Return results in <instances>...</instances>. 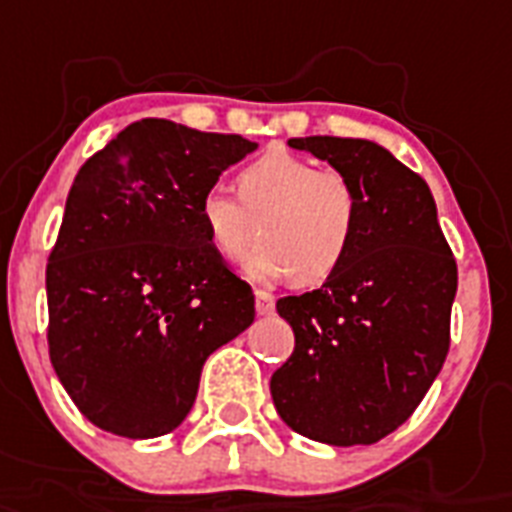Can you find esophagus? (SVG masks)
Instances as JSON below:
<instances>
[{"label": "esophagus", "mask_w": 512, "mask_h": 512, "mask_svg": "<svg viewBox=\"0 0 512 512\" xmlns=\"http://www.w3.org/2000/svg\"><path fill=\"white\" fill-rule=\"evenodd\" d=\"M255 308L260 316H268V313H273V297L268 295V292H263V289H257L255 292Z\"/></svg>", "instance_id": "34e87169"}]
</instances>
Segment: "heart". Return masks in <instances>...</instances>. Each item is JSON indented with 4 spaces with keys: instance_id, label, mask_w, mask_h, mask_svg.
Here are the masks:
<instances>
[{
    "instance_id": "1",
    "label": "heart",
    "mask_w": 512,
    "mask_h": 512,
    "mask_svg": "<svg viewBox=\"0 0 512 512\" xmlns=\"http://www.w3.org/2000/svg\"><path fill=\"white\" fill-rule=\"evenodd\" d=\"M199 220L209 247L228 263L239 260L260 233L249 257L257 279L289 276L321 284L348 260L361 225V196L345 172L316 167L305 156L268 151L236 175V199L207 188Z\"/></svg>"
}]
</instances>
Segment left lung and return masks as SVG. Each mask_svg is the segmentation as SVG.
Listing matches in <instances>:
<instances>
[{"instance_id":"1","label":"left lung","mask_w":512,"mask_h":512,"mask_svg":"<svg viewBox=\"0 0 512 512\" xmlns=\"http://www.w3.org/2000/svg\"><path fill=\"white\" fill-rule=\"evenodd\" d=\"M353 180L356 244L319 289L281 297L295 350L273 372L276 412L305 438L366 446L404 425L449 353L457 263L428 183L377 143L292 138Z\"/></svg>"}]
</instances>
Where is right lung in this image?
<instances>
[{"instance_id":"1","label":"right lung","mask_w":512,"mask_h":512,"mask_svg":"<svg viewBox=\"0 0 512 512\" xmlns=\"http://www.w3.org/2000/svg\"><path fill=\"white\" fill-rule=\"evenodd\" d=\"M255 148L143 119L74 177L47 257V345L60 385L100 430H175L209 353L255 321L252 287L199 220L201 193Z\"/></svg>"}]
</instances>
